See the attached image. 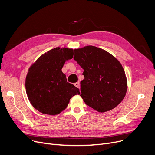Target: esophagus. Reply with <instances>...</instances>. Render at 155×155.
I'll list each match as a JSON object with an SVG mask.
<instances>
[{"mask_svg":"<svg viewBox=\"0 0 155 155\" xmlns=\"http://www.w3.org/2000/svg\"><path fill=\"white\" fill-rule=\"evenodd\" d=\"M74 85H75L76 87L80 88V83H79V82H77L75 83V84H74Z\"/></svg>","mask_w":155,"mask_h":155,"instance_id":"1","label":"esophagus"}]
</instances>
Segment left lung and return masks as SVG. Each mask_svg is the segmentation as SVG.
<instances>
[{"label": "left lung", "instance_id": "8db88e82", "mask_svg": "<svg viewBox=\"0 0 155 155\" xmlns=\"http://www.w3.org/2000/svg\"><path fill=\"white\" fill-rule=\"evenodd\" d=\"M74 60L84 71L80 96L99 112L114 109L126 96L127 80L119 61L103 49L86 46L75 49Z\"/></svg>", "mask_w": 155, "mask_h": 155}]
</instances>
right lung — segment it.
<instances>
[{
	"label": "right lung",
	"mask_w": 155,
	"mask_h": 155,
	"mask_svg": "<svg viewBox=\"0 0 155 155\" xmlns=\"http://www.w3.org/2000/svg\"><path fill=\"white\" fill-rule=\"evenodd\" d=\"M72 48L57 47L44 54L32 63L26 78L28 98L36 110L45 114H59L68 106L79 89L67 82L61 69L73 56Z\"/></svg>",
	"instance_id": "obj_1"
}]
</instances>
